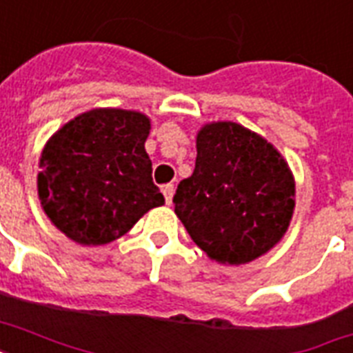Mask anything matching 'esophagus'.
I'll return each instance as SVG.
<instances>
[{
	"label": "esophagus",
	"instance_id": "1",
	"mask_svg": "<svg viewBox=\"0 0 353 353\" xmlns=\"http://www.w3.org/2000/svg\"><path fill=\"white\" fill-rule=\"evenodd\" d=\"M161 190H163V196H165L166 205H170L172 198H174V185H172V183H168V185H165V187L161 188Z\"/></svg>",
	"mask_w": 353,
	"mask_h": 353
}]
</instances>
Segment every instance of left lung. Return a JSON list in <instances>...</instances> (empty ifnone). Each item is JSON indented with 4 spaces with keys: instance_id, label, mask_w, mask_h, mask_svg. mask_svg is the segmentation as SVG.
I'll use <instances>...</instances> for the list:
<instances>
[{
    "instance_id": "8db88e82",
    "label": "left lung",
    "mask_w": 353,
    "mask_h": 353,
    "mask_svg": "<svg viewBox=\"0 0 353 353\" xmlns=\"http://www.w3.org/2000/svg\"><path fill=\"white\" fill-rule=\"evenodd\" d=\"M196 168L177 185L176 214L210 260L240 265L271 251L295 209V179L273 144L231 121L205 124Z\"/></svg>"
}]
</instances>
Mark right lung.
<instances>
[{
	"instance_id": "obj_1",
	"label": "right lung",
	"mask_w": 353,
	"mask_h": 353,
	"mask_svg": "<svg viewBox=\"0 0 353 353\" xmlns=\"http://www.w3.org/2000/svg\"><path fill=\"white\" fill-rule=\"evenodd\" d=\"M148 133L144 113L97 108L47 141L38 198L58 231L80 245H104L165 203L144 150Z\"/></svg>"
}]
</instances>
